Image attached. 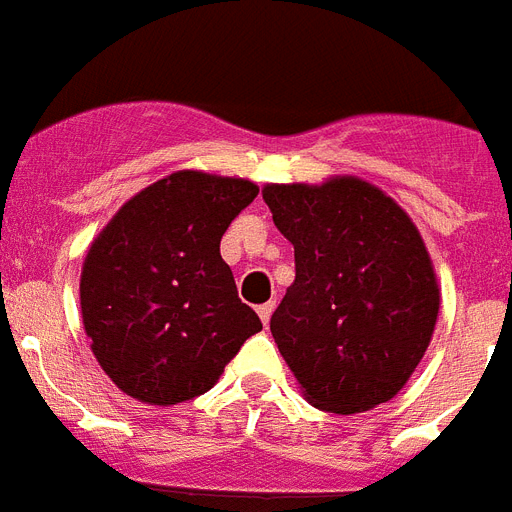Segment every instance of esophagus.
Instances as JSON below:
<instances>
[{
	"label": "esophagus",
	"instance_id": "esophagus-1",
	"mask_svg": "<svg viewBox=\"0 0 512 512\" xmlns=\"http://www.w3.org/2000/svg\"><path fill=\"white\" fill-rule=\"evenodd\" d=\"M256 311H259L261 322H264V324H269V319H272V311H274V301H269V303H261V306L256 308Z\"/></svg>",
	"mask_w": 512,
	"mask_h": 512
}]
</instances>
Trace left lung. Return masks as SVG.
I'll return each instance as SVG.
<instances>
[{"instance_id": "left-lung-1", "label": "left lung", "mask_w": 512, "mask_h": 512, "mask_svg": "<svg viewBox=\"0 0 512 512\" xmlns=\"http://www.w3.org/2000/svg\"><path fill=\"white\" fill-rule=\"evenodd\" d=\"M295 248L272 337L308 403L361 413L403 390L432 342L439 285L411 217L361 177L264 185Z\"/></svg>"}]
</instances>
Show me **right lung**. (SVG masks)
<instances>
[{"label": "right lung", "mask_w": 512, "mask_h": 512, "mask_svg": "<svg viewBox=\"0 0 512 512\" xmlns=\"http://www.w3.org/2000/svg\"><path fill=\"white\" fill-rule=\"evenodd\" d=\"M256 196L243 177L172 172L125 201L94 238L80 314L96 361L125 395L149 405L204 395L261 332L219 253Z\"/></svg>", "instance_id": "obj_1"}]
</instances>
